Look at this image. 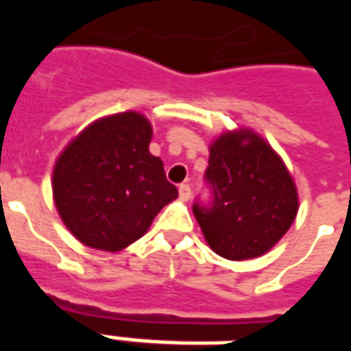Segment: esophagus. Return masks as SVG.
<instances>
[{
    "label": "esophagus",
    "instance_id": "obj_1",
    "mask_svg": "<svg viewBox=\"0 0 351 351\" xmlns=\"http://www.w3.org/2000/svg\"><path fill=\"white\" fill-rule=\"evenodd\" d=\"M178 195L182 201H188L191 197V188L188 184H180V188H178Z\"/></svg>",
    "mask_w": 351,
    "mask_h": 351
}]
</instances>
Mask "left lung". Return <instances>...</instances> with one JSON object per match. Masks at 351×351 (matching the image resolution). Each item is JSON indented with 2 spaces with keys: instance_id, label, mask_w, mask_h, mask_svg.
<instances>
[{
  "instance_id": "1",
  "label": "left lung",
  "mask_w": 351,
  "mask_h": 351,
  "mask_svg": "<svg viewBox=\"0 0 351 351\" xmlns=\"http://www.w3.org/2000/svg\"><path fill=\"white\" fill-rule=\"evenodd\" d=\"M205 180L213 203H195L193 214L208 246L231 261L267 254L299 210L297 188L282 158L244 128L221 133L210 145Z\"/></svg>"
}]
</instances>
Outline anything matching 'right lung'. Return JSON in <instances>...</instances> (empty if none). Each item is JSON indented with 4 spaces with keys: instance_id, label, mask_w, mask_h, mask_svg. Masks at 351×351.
I'll return each instance as SVG.
<instances>
[{
    "instance_id": "obj_1",
    "label": "right lung",
    "mask_w": 351,
    "mask_h": 351,
    "mask_svg": "<svg viewBox=\"0 0 351 351\" xmlns=\"http://www.w3.org/2000/svg\"><path fill=\"white\" fill-rule=\"evenodd\" d=\"M152 125L135 110L90 123L60 154L52 193L65 228L90 248L120 252L178 197L148 150Z\"/></svg>"
}]
</instances>
